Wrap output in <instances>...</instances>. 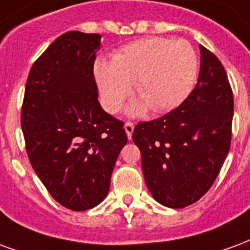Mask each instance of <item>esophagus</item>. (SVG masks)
<instances>
[{
	"label": "esophagus",
	"mask_w": 250,
	"mask_h": 250,
	"mask_svg": "<svg viewBox=\"0 0 250 250\" xmlns=\"http://www.w3.org/2000/svg\"><path fill=\"white\" fill-rule=\"evenodd\" d=\"M124 129H125V132H126L127 140H132V134L133 130H134V125L132 123H126L124 125Z\"/></svg>",
	"instance_id": "34e87169"
}]
</instances>
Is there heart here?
I'll use <instances>...</instances> for the list:
<instances>
[{"label": "heart", "mask_w": 250, "mask_h": 250, "mask_svg": "<svg viewBox=\"0 0 250 250\" xmlns=\"http://www.w3.org/2000/svg\"><path fill=\"white\" fill-rule=\"evenodd\" d=\"M101 103L116 113L132 93L141 97L127 107L129 116H140L150 106L154 113L173 110L192 92L197 78V56L185 40L143 38L124 46L112 62L94 66Z\"/></svg>", "instance_id": "heart-1"}]
</instances>
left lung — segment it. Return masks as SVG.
<instances>
[{
    "instance_id": "8db88e82",
    "label": "left lung",
    "mask_w": 250,
    "mask_h": 250,
    "mask_svg": "<svg viewBox=\"0 0 250 250\" xmlns=\"http://www.w3.org/2000/svg\"><path fill=\"white\" fill-rule=\"evenodd\" d=\"M200 53L197 85L187 100L133 132L149 192L173 209L192 205L210 189L230 147L233 93L227 72L202 45Z\"/></svg>"
}]
</instances>
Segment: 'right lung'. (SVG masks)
I'll list each match as a JSON object with an SVG mask.
<instances>
[{
  "mask_svg": "<svg viewBox=\"0 0 250 250\" xmlns=\"http://www.w3.org/2000/svg\"><path fill=\"white\" fill-rule=\"evenodd\" d=\"M100 34L67 32L29 72L21 126L26 152L52 197L76 212L106 197L121 149L124 123L98 103L93 65Z\"/></svg>",
  "mask_w": 250,
  "mask_h": 250,
  "instance_id": "1",
  "label": "right lung"
}]
</instances>
